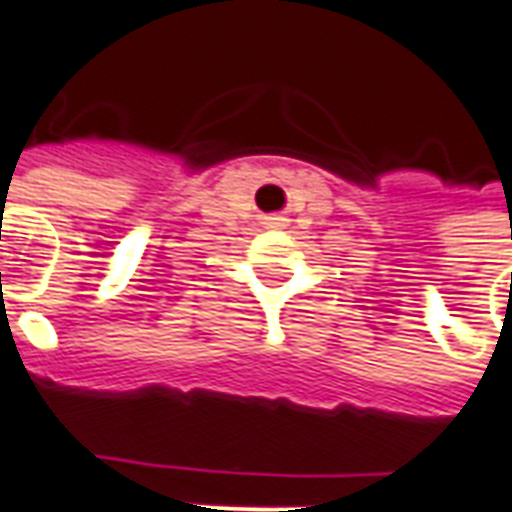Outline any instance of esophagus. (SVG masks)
<instances>
[{
  "mask_svg": "<svg viewBox=\"0 0 512 512\" xmlns=\"http://www.w3.org/2000/svg\"><path fill=\"white\" fill-rule=\"evenodd\" d=\"M285 222H288V219H285V216H279V213H274V216H268L266 219L268 227H285Z\"/></svg>",
  "mask_w": 512,
  "mask_h": 512,
  "instance_id": "34e87169",
  "label": "esophagus"
}]
</instances>
